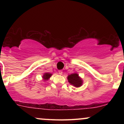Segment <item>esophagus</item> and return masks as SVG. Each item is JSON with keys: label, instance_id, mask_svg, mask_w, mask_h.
<instances>
[{"label": "esophagus", "instance_id": "34e87169", "mask_svg": "<svg viewBox=\"0 0 124 124\" xmlns=\"http://www.w3.org/2000/svg\"><path fill=\"white\" fill-rule=\"evenodd\" d=\"M62 73H63L62 70H58V73H59V75H62Z\"/></svg>", "mask_w": 124, "mask_h": 124}]
</instances>
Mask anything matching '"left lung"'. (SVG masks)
I'll return each instance as SVG.
<instances>
[{
    "instance_id": "obj_1",
    "label": "left lung",
    "mask_w": 124,
    "mask_h": 124,
    "mask_svg": "<svg viewBox=\"0 0 124 124\" xmlns=\"http://www.w3.org/2000/svg\"><path fill=\"white\" fill-rule=\"evenodd\" d=\"M68 80L69 82L74 86L79 87L82 85V80L79 77L77 73H73L68 76Z\"/></svg>"
}]
</instances>
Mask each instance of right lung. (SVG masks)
<instances>
[{
  "mask_svg": "<svg viewBox=\"0 0 124 124\" xmlns=\"http://www.w3.org/2000/svg\"><path fill=\"white\" fill-rule=\"evenodd\" d=\"M51 75H52V74L48 73H45V75H44V76H43L44 79V80H48V79H49V78H50V77L51 76Z\"/></svg>",
  "mask_w": 124,
  "mask_h": 124,
  "instance_id": "right-lung-1",
  "label": "right lung"
}]
</instances>
